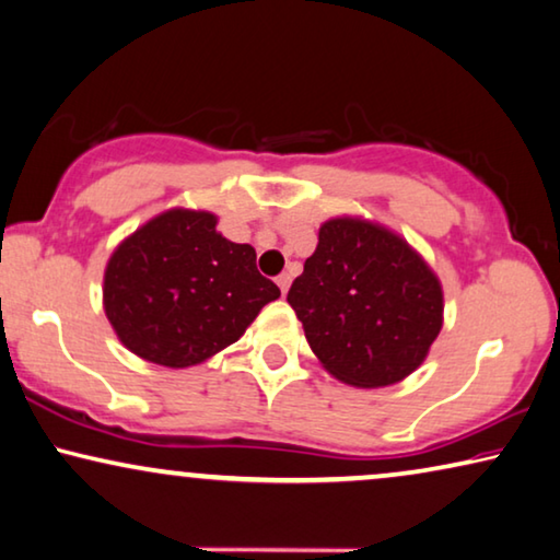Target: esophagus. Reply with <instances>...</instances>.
I'll use <instances>...</instances> for the list:
<instances>
[{
  "mask_svg": "<svg viewBox=\"0 0 560 560\" xmlns=\"http://www.w3.org/2000/svg\"><path fill=\"white\" fill-rule=\"evenodd\" d=\"M277 283H279L281 294H287L289 287H291V277H289V273H281V277H277Z\"/></svg>",
  "mask_w": 560,
  "mask_h": 560,
  "instance_id": "obj_1",
  "label": "esophagus"
}]
</instances>
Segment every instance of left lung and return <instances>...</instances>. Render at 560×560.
I'll return each instance as SVG.
<instances>
[{"instance_id":"left-lung-1","label":"left lung","mask_w":560,"mask_h":560,"mask_svg":"<svg viewBox=\"0 0 560 560\" xmlns=\"http://www.w3.org/2000/svg\"><path fill=\"white\" fill-rule=\"evenodd\" d=\"M312 352L339 382L362 389L402 382L442 329V287L424 258L380 223L329 219L291 283Z\"/></svg>"}]
</instances>
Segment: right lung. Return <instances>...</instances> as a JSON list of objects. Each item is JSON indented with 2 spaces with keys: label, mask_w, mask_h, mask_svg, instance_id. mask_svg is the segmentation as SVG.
Wrapping results in <instances>:
<instances>
[{
  "label": "right lung",
  "mask_w": 560,
  "mask_h": 560,
  "mask_svg": "<svg viewBox=\"0 0 560 560\" xmlns=\"http://www.w3.org/2000/svg\"><path fill=\"white\" fill-rule=\"evenodd\" d=\"M208 211L171 208L143 223L105 266L107 322L140 360L183 370L219 354L281 296L256 252L215 231Z\"/></svg>",
  "instance_id": "obj_1"
}]
</instances>
